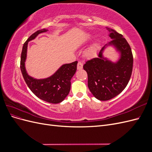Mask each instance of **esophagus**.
<instances>
[{
	"instance_id": "34e87169",
	"label": "esophagus",
	"mask_w": 152,
	"mask_h": 152,
	"mask_svg": "<svg viewBox=\"0 0 152 152\" xmlns=\"http://www.w3.org/2000/svg\"><path fill=\"white\" fill-rule=\"evenodd\" d=\"M83 67V64L82 62L79 61L77 64V70H81V69Z\"/></svg>"
}]
</instances>
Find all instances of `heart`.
<instances>
[{"label": "heart", "mask_w": 152, "mask_h": 152, "mask_svg": "<svg viewBox=\"0 0 152 152\" xmlns=\"http://www.w3.org/2000/svg\"><path fill=\"white\" fill-rule=\"evenodd\" d=\"M91 37H92V36L91 35H89V34L87 35L86 36V37L84 38V43L88 42V41L91 39ZM98 47V44L97 43H94L93 45H91V46L86 50V52H85L86 56L87 57H89V58L93 56L96 53V50H97Z\"/></svg>", "instance_id": "obj_1"}]
</instances>
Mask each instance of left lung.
I'll list each match as a JSON object with an SVG mask.
<instances>
[{
	"label": "left lung",
	"instance_id": "left-lung-1",
	"mask_svg": "<svg viewBox=\"0 0 152 152\" xmlns=\"http://www.w3.org/2000/svg\"><path fill=\"white\" fill-rule=\"evenodd\" d=\"M112 40L105 44L98 57L87 61L83 66L88 76V87L94 97L100 101L111 99L126 88L131 76L133 57L130 45L123 35L107 27ZM108 47H113L119 53L116 62L103 55Z\"/></svg>",
	"mask_w": 152,
	"mask_h": 152
}]
</instances>
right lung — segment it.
Returning a JSON list of instances; mask_svg holds the SVG:
<instances>
[{"instance_id":"add662e5","label":"right lung","mask_w":152,"mask_h":152,"mask_svg":"<svg viewBox=\"0 0 152 152\" xmlns=\"http://www.w3.org/2000/svg\"><path fill=\"white\" fill-rule=\"evenodd\" d=\"M47 29L39 30L32 34L24 43L21 55L20 68L23 77L30 89L36 96L50 103H59L65 99L71 87V79L77 70V61L64 64L54 74L44 79H37L28 74L25 68L27 48L30 41L37 35L48 31Z\"/></svg>"}]
</instances>
